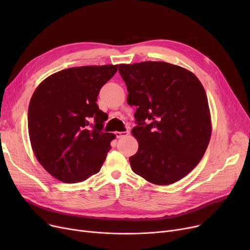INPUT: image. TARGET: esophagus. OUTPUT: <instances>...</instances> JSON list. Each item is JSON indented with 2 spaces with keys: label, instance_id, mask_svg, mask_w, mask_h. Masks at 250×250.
<instances>
[{
  "label": "esophagus",
  "instance_id": "34e87169",
  "mask_svg": "<svg viewBox=\"0 0 250 250\" xmlns=\"http://www.w3.org/2000/svg\"><path fill=\"white\" fill-rule=\"evenodd\" d=\"M129 134L128 130H125V132H115V136L117 139H121L123 137H126Z\"/></svg>",
  "mask_w": 250,
  "mask_h": 250
}]
</instances>
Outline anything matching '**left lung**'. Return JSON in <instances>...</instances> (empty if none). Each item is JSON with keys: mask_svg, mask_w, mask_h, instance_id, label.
<instances>
[{"mask_svg": "<svg viewBox=\"0 0 250 250\" xmlns=\"http://www.w3.org/2000/svg\"><path fill=\"white\" fill-rule=\"evenodd\" d=\"M118 72L135 105L132 129L138 152L133 171L151 183L168 186L188 175L204 156L212 134L206 91L188 70L165 62L122 63Z\"/></svg>", "mask_w": 250, "mask_h": 250, "instance_id": "8db88e82", "label": "left lung"}]
</instances>
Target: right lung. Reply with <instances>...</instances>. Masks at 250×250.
Segmentation results:
<instances>
[{
    "label": "right lung",
    "mask_w": 250,
    "mask_h": 250,
    "mask_svg": "<svg viewBox=\"0 0 250 250\" xmlns=\"http://www.w3.org/2000/svg\"><path fill=\"white\" fill-rule=\"evenodd\" d=\"M117 64L84 65L47 77L35 89L28 107V133L36 159L65 183L96 174L115 135L102 130L105 113L96 103Z\"/></svg>",
    "instance_id": "right-lung-1"
}]
</instances>
